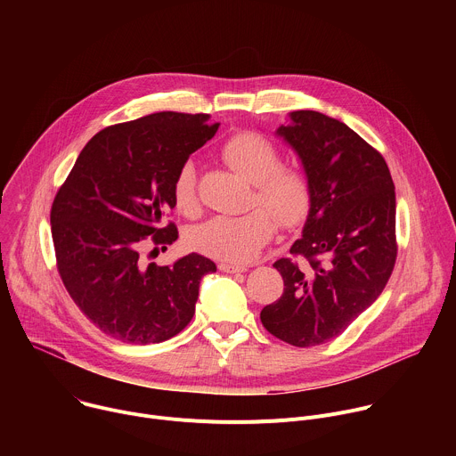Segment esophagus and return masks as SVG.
Listing matches in <instances>:
<instances>
[{
  "label": "esophagus",
  "instance_id": "34e87169",
  "mask_svg": "<svg viewBox=\"0 0 456 456\" xmlns=\"http://www.w3.org/2000/svg\"><path fill=\"white\" fill-rule=\"evenodd\" d=\"M218 269H220L222 273H229V274H236V273H245V271H247V267H243V265L227 264V262H222V264H218Z\"/></svg>",
  "mask_w": 456,
  "mask_h": 456
}]
</instances>
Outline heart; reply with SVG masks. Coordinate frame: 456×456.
Listing matches in <instances>:
<instances>
[{
  "label": "heart",
  "mask_w": 456,
  "mask_h": 456,
  "mask_svg": "<svg viewBox=\"0 0 456 456\" xmlns=\"http://www.w3.org/2000/svg\"><path fill=\"white\" fill-rule=\"evenodd\" d=\"M224 160L254 183L252 206L240 216H215L187 232V243L206 256L229 264H247L283 227L303 224L312 208V185L306 173L281 164L280 150L265 137L243 132L222 148ZM173 204L185 216L199 215L197 167L191 160L180 166L173 187Z\"/></svg>",
  "instance_id": "1"
}]
</instances>
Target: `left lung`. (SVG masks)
Returning <instances> with one entry per match:
<instances>
[{"label":"left lung","instance_id":"obj_1","mask_svg":"<svg viewBox=\"0 0 456 456\" xmlns=\"http://www.w3.org/2000/svg\"><path fill=\"white\" fill-rule=\"evenodd\" d=\"M280 126L312 185L303 236L274 264L285 289L259 317L306 348L341 336L384 290L397 259L395 185L382 155L345 122L312 110Z\"/></svg>","mask_w":456,"mask_h":456}]
</instances>
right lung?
<instances>
[{
  "label": "right lung",
  "mask_w": 456,
  "mask_h": 456,
  "mask_svg": "<svg viewBox=\"0 0 456 456\" xmlns=\"http://www.w3.org/2000/svg\"><path fill=\"white\" fill-rule=\"evenodd\" d=\"M206 113L159 111L108 126L83 148L59 187L52 240L59 276L79 310L106 336L151 345L182 332L194 315L200 280L216 273L191 252L173 267L142 265L146 241L166 248L178 238L164 216L173 180L189 155L215 137Z\"/></svg>",
  "instance_id": "add662e5"
}]
</instances>
